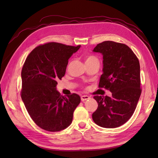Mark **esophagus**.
Returning <instances> with one entry per match:
<instances>
[{"label": "esophagus", "instance_id": "1", "mask_svg": "<svg viewBox=\"0 0 158 158\" xmlns=\"http://www.w3.org/2000/svg\"><path fill=\"white\" fill-rule=\"evenodd\" d=\"M89 99H90V98L89 96H88V95H82V96H81V100H82V102L86 101V100H88Z\"/></svg>", "mask_w": 158, "mask_h": 158}]
</instances>
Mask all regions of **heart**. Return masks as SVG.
<instances>
[{
  "label": "heart",
  "instance_id": "b5f03b06",
  "mask_svg": "<svg viewBox=\"0 0 158 158\" xmlns=\"http://www.w3.org/2000/svg\"><path fill=\"white\" fill-rule=\"evenodd\" d=\"M92 61H98V59L96 58V57L93 56H88L87 58L85 59V63H86V62H92Z\"/></svg>",
  "mask_w": 158,
  "mask_h": 158
}]
</instances>
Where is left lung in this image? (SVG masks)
I'll return each instance as SVG.
<instances>
[{"instance_id": "1", "label": "left lung", "mask_w": 158, "mask_h": 158, "mask_svg": "<svg viewBox=\"0 0 158 158\" xmlns=\"http://www.w3.org/2000/svg\"><path fill=\"white\" fill-rule=\"evenodd\" d=\"M93 51L103 55L99 88L109 90L112 96L94 97L98 107L92 118L102 127L117 128L132 117L140 97L139 60L127 45L112 41L98 44Z\"/></svg>"}]
</instances>
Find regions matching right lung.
Masks as SVG:
<instances>
[{"mask_svg":"<svg viewBox=\"0 0 158 158\" xmlns=\"http://www.w3.org/2000/svg\"><path fill=\"white\" fill-rule=\"evenodd\" d=\"M80 47L48 43L35 47L23 64L22 99L32 120L44 130L60 131L73 121L80 97L61 95L56 81L64 76L69 59Z\"/></svg>","mask_w":158,"mask_h":158,"instance_id":"1","label":"right lung"}]
</instances>
